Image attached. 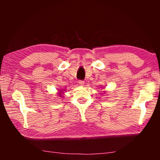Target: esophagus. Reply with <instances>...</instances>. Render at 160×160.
<instances>
[{"label":"esophagus","instance_id":"1","mask_svg":"<svg viewBox=\"0 0 160 160\" xmlns=\"http://www.w3.org/2000/svg\"><path fill=\"white\" fill-rule=\"evenodd\" d=\"M79 85L80 86H84V85H85V82L82 80H80V81H79Z\"/></svg>","mask_w":160,"mask_h":160}]
</instances>
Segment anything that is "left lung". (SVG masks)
Masks as SVG:
<instances>
[{
    "label": "left lung",
    "instance_id": "8db88e82",
    "mask_svg": "<svg viewBox=\"0 0 160 160\" xmlns=\"http://www.w3.org/2000/svg\"><path fill=\"white\" fill-rule=\"evenodd\" d=\"M102 94H105V92H104V93H102Z\"/></svg>",
    "mask_w": 160,
    "mask_h": 160
}]
</instances>
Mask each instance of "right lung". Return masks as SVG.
I'll use <instances>...</instances> for the list:
<instances>
[{"label":"right lung","mask_w":160,"mask_h":160,"mask_svg":"<svg viewBox=\"0 0 160 160\" xmlns=\"http://www.w3.org/2000/svg\"><path fill=\"white\" fill-rule=\"evenodd\" d=\"M65 91H66V90H64V89H62V90H58L57 92V94H58V96L60 97H63V95H64V92Z\"/></svg>","instance_id":"1"}]
</instances>
